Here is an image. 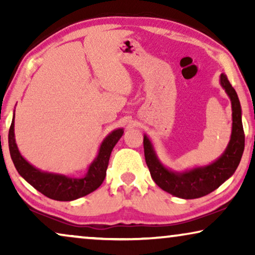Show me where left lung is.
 <instances>
[{
	"label": "left lung",
	"instance_id": "8db88e82",
	"mask_svg": "<svg viewBox=\"0 0 255 255\" xmlns=\"http://www.w3.org/2000/svg\"><path fill=\"white\" fill-rule=\"evenodd\" d=\"M219 83L231 101L232 131L225 151L215 161L209 165L196 166L181 172L167 168L156 154L151 139L144 134L145 160L152 179L162 190L173 196L193 200L212 193L233 175L242 160L245 148L242 107L236 90L225 74H221Z\"/></svg>",
	"mask_w": 255,
	"mask_h": 255
}]
</instances>
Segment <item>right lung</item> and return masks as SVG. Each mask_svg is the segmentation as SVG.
I'll return each mask as SVG.
<instances>
[{"label":"right lung","instance_id":"right-lung-1","mask_svg":"<svg viewBox=\"0 0 255 255\" xmlns=\"http://www.w3.org/2000/svg\"><path fill=\"white\" fill-rule=\"evenodd\" d=\"M123 133L124 128H118L106 135V138L101 142L96 156L87 168L85 175L80 177L68 176L37 168L20 154L15 139V111H13L8 137L9 151L17 172L34 189L52 200L74 201L93 193L102 184L107 175L111 151Z\"/></svg>","mask_w":255,"mask_h":255}]
</instances>
